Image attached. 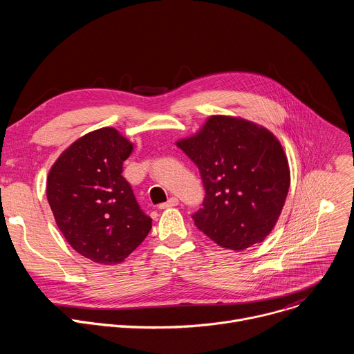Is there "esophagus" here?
Instances as JSON below:
<instances>
[{
	"label": "esophagus",
	"mask_w": 354,
	"mask_h": 354,
	"mask_svg": "<svg viewBox=\"0 0 354 354\" xmlns=\"http://www.w3.org/2000/svg\"><path fill=\"white\" fill-rule=\"evenodd\" d=\"M179 205V200L176 198V197H171L167 203H162V205H160L158 207L162 210V209H168V207H174V206H178Z\"/></svg>",
	"instance_id": "34e87169"
}]
</instances>
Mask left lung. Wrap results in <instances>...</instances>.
Returning a JSON list of instances; mask_svg holds the SVG:
<instances>
[{
    "instance_id": "8db88e82",
    "label": "left lung",
    "mask_w": 354,
    "mask_h": 354,
    "mask_svg": "<svg viewBox=\"0 0 354 354\" xmlns=\"http://www.w3.org/2000/svg\"><path fill=\"white\" fill-rule=\"evenodd\" d=\"M176 145L200 171L206 196L192 218L224 248L242 250L263 241L283 210L290 169L279 140L265 127L212 116Z\"/></svg>"
}]
</instances>
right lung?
I'll return each instance as SVG.
<instances>
[{"instance_id":"obj_1","label":"right lung","mask_w":354,"mask_h":354,"mask_svg":"<svg viewBox=\"0 0 354 354\" xmlns=\"http://www.w3.org/2000/svg\"><path fill=\"white\" fill-rule=\"evenodd\" d=\"M133 144L104 127L73 142L47 176V200L67 242L92 262H123L144 241L151 220L138 206L123 162Z\"/></svg>"}]
</instances>
